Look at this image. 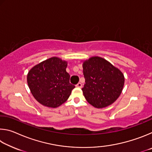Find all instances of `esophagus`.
I'll return each mask as SVG.
<instances>
[{
	"label": "esophagus",
	"mask_w": 152,
	"mask_h": 152,
	"mask_svg": "<svg viewBox=\"0 0 152 152\" xmlns=\"http://www.w3.org/2000/svg\"><path fill=\"white\" fill-rule=\"evenodd\" d=\"M76 87H78V88H82V83H80V82H78V83L76 85Z\"/></svg>",
	"instance_id": "34e87169"
}]
</instances>
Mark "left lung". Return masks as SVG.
<instances>
[{
  "mask_svg": "<svg viewBox=\"0 0 152 152\" xmlns=\"http://www.w3.org/2000/svg\"><path fill=\"white\" fill-rule=\"evenodd\" d=\"M82 66L86 83L82 91L86 101L98 109L113 104L124 85L121 72L100 57L91 58L84 61Z\"/></svg>",
  "mask_w": 152,
  "mask_h": 152,
  "instance_id": "left-lung-1",
  "label": "left lung"
}]
</instances>
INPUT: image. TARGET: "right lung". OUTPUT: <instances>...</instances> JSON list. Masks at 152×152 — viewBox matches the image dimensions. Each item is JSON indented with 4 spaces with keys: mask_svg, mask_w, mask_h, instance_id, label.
<instances>
[{
    "mask_svg": "<svg viewBox=\"0 0 152 152\" xmlns=\"http://www.w3.org/2000/svg\"><path fill=\"white\" fill-rule=\"evenodd\" d=\"M66 67V61L53 57L35 66L28 72V86L40 104L56 108L70 96L75 86L70 83Z\"/></svg>",
    "mask_w": 152,
    "mask_h": 152,
    "instance_id": "obj_1",
    "label": "right lung"
}]
</instances>
